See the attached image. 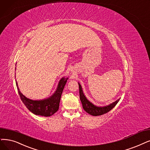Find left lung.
Listing matches in <instances>:
<instances>
[{"label":"left lung","instance_id":"left-lung-1","mask_svg":"<svg viewBox=\"0 0 150 150\" xmlns=\"http://www.w3.org/2000/svg\"><path fill=\"white\" fill-rule=\"evenodd\" d=\"M79 83V96H80V100L81 101V103L82 105V108L87 113L90 114L91 115L93 116H97L104 115V114L109 112L114 107H115L117 103L119 102L120 99H118L115 102L112 103L105 106H97L93 105L91 101H88L87 98L86 97L82 91V88L81 86L80 83Z\"/></svg>","mask_w":150,"mask_h":150}]
</instances>
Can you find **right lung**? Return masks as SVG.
<instances>
[{"label":"right lung","mask_w":150,"mask_h":150,"mask_svg":"<svg viewBox=\"0 0 150 150\" xmlns=\"http://www.w3.org/2000/svg\"><path fill=\"white\" fill-rule=\"evenodd\" d=\"M68 79V77H62L58 83L55 93L49 98L40 100H33L26 98L20 91L16 81V85L20 98L27 108L35 115L48 117L53 115L58 110L61 96Z\"/></svg>","instance_id":"add662e5"}]
</instances>
